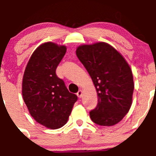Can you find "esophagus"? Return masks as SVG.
Segmentation results:
<instances>
[{"mask_svg":"<svg viewBox=\"0 0 156 156\" xmlns=\"http://www.w3.org/2000/svg\"><path fill=\"white\" fill-rule=\"evenodd\" d=\"M82 95H83V91L82 90H79L78 93H77V96H78L79 98H81V97H82Z\"/></svg>","mask_w":156,"mask_h":156,"instance_id":"34e87169","label":"esophagus"}]
</instances>
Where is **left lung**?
<instances>
[{
    "label": "left lung",
    "mask_w": 156,
    "mask_h": 156,
    "mask_svg": "<svg viewBox=\"0 0 156 156\" xmlns=\"http://www.w3.org/2000/svg\"><path fill=\"white\" fill-rule=\"evenodd\" d=\"M76 55L91 77L98 96L97 107L90 112L91 120L101 126L116 125L132 104L134 84L128 63L105 42L81 45Z\"/></svg>",
    "instance_id": "left-lung-1"
}]
</instances>
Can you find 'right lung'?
I'll return each mask as SVG.
<instances>
[{
  "label": "right lung",
  "mask_w": 156,
  "mask_h": 156,
  "mask_svg": "<svg viewBox=\"0 0 156 156\" xmlns=\"http://www.w3.org/2000/svg\"><path fill=\"white\" fill-rule=\"evenodd\" d=\"M66 52V47L46 42L30 57L23 79V97L33 119L50 129L66 124L78 100L58 78L56 69Z\"/></svg>",
  "instance_id": "obj_1"
}]
</instances>
